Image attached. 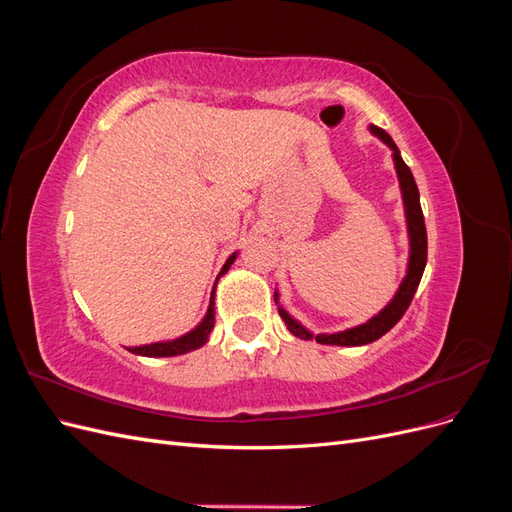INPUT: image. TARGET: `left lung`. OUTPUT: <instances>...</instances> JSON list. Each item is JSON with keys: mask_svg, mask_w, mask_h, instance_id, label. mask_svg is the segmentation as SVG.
I'll list each match as a JSON object with an SVG mask.
<instances>
[{"mask_svg": "<svg viewBox=\"0 0 512 512\" xmlns=\"http://www.w3.org/2000/svg\"><path fill=\"white\" fill-rule=\"evenodd\" d=\"M369 132L378 136L384 145H389L393 151V162L395 170L399 177V188H401V198H404V209H406V224H408V237H410V258H408V271L404 282L397 288L395 297L391 303L386 305L382 312H378L374 318H369L367 322L359 324V327H352L339 333H320L312 335L301 322L294 320L286 309L280 305V294L275 290V303H277V312H280L282 320L286 322V327L292 335H297L301 339H316L318 344H327V346H365L376 342L384 333H389L395 324L401 320V316L406 314V309L412 303L414 292L421 284V277L427 265V230H425V218H423V209H421V198H418V188L416 181L412 177V170L406 166V162L401 160V153L397 145L393 143V138L386 134L378 126H369Z\"/></svg>", "mask_w": 512, "mask_h": 512, "instance_id": "left-lung-1", "label": "left lung"}]
</instances>
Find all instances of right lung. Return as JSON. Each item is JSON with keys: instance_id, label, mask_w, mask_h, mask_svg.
I'll return each mask as SVG.
<instances>
[{"instance_id": "obj_1", "label": "right lung", "mask_w": 512, "mask_h": 512, "mask_svg": "<svg viewBox=\"0 0 512 512\" xmlns=\"http://www.w3.org/2000/svg\"><path fill=\"white\" fill-rule=\"evenodd\" d=\"M235 258H237V252L226 260V265L222 267L220 275H224L230 269V265H232V262H235ZM215 282H218V280H215ZM213 324H215V286H213V292H211V301H209V309H207L205 318L200 320L198 327H194L190 333H185V335H181L177 339H170V342H156V344H147V346H134V348H128V350L134 352V354H141V356H177V354H185V352L196 350V348L207 344Z\"/></svg>"}]
</instances>
